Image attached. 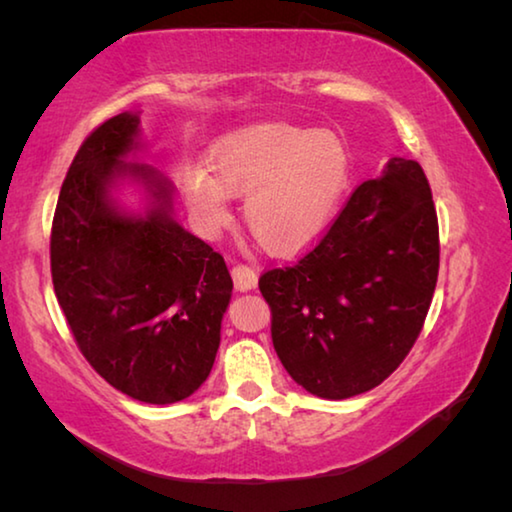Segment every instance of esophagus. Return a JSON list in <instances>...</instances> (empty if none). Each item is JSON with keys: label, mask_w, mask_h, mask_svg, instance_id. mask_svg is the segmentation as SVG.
Masks as SVG:
<instances>
[{"label": "esophagus", "mask_w": 512, "mask_h": 512, "mask_svg": "<svg viewBox=\"0 0 512 512\" xmlns=\"http://www.w3.org/2000/svg\"><path fill=\"white\" fill-rule=\"evenodd\" d=\"M232 280L239 291H250L257 287V271L248 264H235L232 266Z\"/></svg>", "instance_id": "1"}]
</instances>
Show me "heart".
Listing matches in <instances>:
<instances>
[{
	"label": "heart",
	"instance_id": "b5f03b06",
	"mask_svg": "<svg viewBox=\"0 0 512 512\" xmlns=\"http://www.w3.org/2000/svg\"><path fill=\"white\" fill-rule=\"evenodd\" d=\"M210 169L187 164L180 187L196 223L214 235L244 196V221L266 250L291 255L323 235L348 185L350 162L334 135L284 121L246 126L210 149Z\"/></svg>",
	"mask_w": 512,
	"mask_h": 512
}]
</instances>
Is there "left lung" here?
Here are the masks:
<instances>
[{"mask_svg": "<svg viewBox=\"0 0 512 512\" xmlns=\"http://www.w3.org/2000/svg\"><path fill=\"white\" fill-rule=\"evenodd\" d=\"M438 264L429 180L415 160L393 158L307 255L259 277L282 366L325 400L379 386L422 332Z\"/></svg>", "mask_w": 512, "mask_h": 512, "instance_id": "8db88e82", "label": "left lung"}]
</instances>
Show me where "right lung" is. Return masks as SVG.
Returning a JSON list of instances; mask_svg holds the SVG:
<instances>
[{
    "mask_svg": "<svg viewBox=\"0 0 512 512\" xmlns=\"http://www.w3.org/2000/svg\"><path fill=\"white\" fill-rule=\"evenodd\" d=\"M137 135L140 117L121 112L74 155L51 223V280L90 366L133 400L173 404L210 375L232 277L212 246L173 221L167 178L124 160ZM124 175L154 196L146 217L111 201Z\"/></svg>",
    "mask_w": 512,
    "mask_h": 512,
    "instance_id": "1",
    "label": "right lung"
}]
</instances>
